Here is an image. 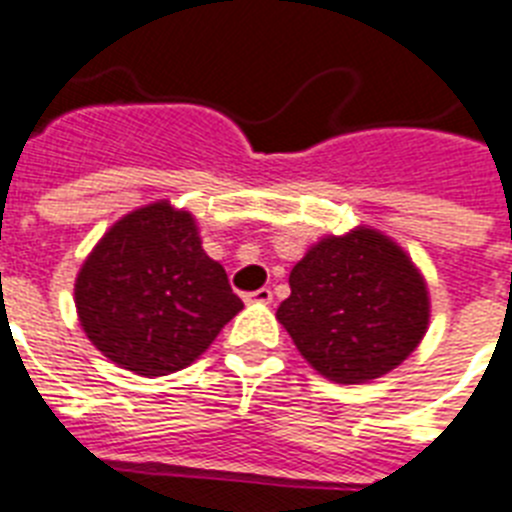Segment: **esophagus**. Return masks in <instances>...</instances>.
<instances>
[{"mask_svg":"<svg viewBox=\"0 0 512 512\" xmlns=\"http://www.w3.org/2000/svg\"><path fill=\"white\" fill-rule=\"evenodd\" d=\"M270 299H273V292H270V289H257V292L244 294V302H247V305H270Z\"/></svg>","mask_w":512,"mask_h":512,"instance_id":"esophagus-1","label":"esophagus"}]
</instances>
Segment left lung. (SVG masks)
<instances>
[{
    "mask_svg": "<svg viewBox=\"0 0 512 512\" xmlns=\"http://www.w3.org/2000/svg\"><path fill=\"white\" fill-rule=\"evenodd\" d=\"M278 323L334 384H365L413 355L426 336V278L392 236L357 226L323 236L289 273Z\"/></svg>",
    "mask_w": 512,
    "mask_h": 512,
    "instance_id": "left-lung-1",
    "label": "left lung"
}]
</instances>
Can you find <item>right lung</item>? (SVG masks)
Segmentation results:
<instances>
[{
	"label": "right lung",
	"mask_w": 512,
	"mask_h": 512,
	"mask_svg": "<svg viewBox=\"0 0 512 512\" xmlns=\"http://www.w3.org/2000/svg\"><path fill=\"white\" fill-rule=\"evenodd\" d=\"M73 292L89 342L147 378L194 363L244 307L223 265L202 249L197 218L168 199L115 220Z\"/></svg>",
	"instance_id": "obj_1"
}]
</instances>
